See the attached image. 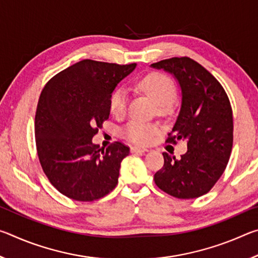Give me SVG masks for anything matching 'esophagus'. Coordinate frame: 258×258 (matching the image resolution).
I'll return each instance as SVG.
<instances>
[{
  "label": "esophagus",
  "mask_w": 258,
  "mask_h": 258,
  "mask_svg": "<svg viewBox=\"0 0 258 258\" xmlns=\"http://www.w3.org/2000/svg\"><path fill=\"white\" fill-rule=\"evenodd\" d=\"M149 149H148V148H142V147H132L131 148V151L132 152H146V151H148Z\"/></svg>",
  "instance_id": "1"
}]
</instances>
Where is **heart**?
<instances>
[{"mask_svg": "<svg viewBox=\"0 0 258 258\" xmlns=\"http://www.w3.org/2000/svg\"><path fill=\"white\" fill-rule=\"evenodd\" d=\"M135 87L145 92L148 97L154 100L155 103L160 106L161 109L169 106L176 98V87L173 81L164 74H150L142 80H140ZM128 102V93L124 87H118L113 91L109 106L110 110L115 116H123ZM158 126L154 124L142 123L139 120H132L126 124L121 134L125 139L130 140L139 145H148L158 133Z\"/></svg>", "mask_w": 258, "mask_h": 258, "instance_id": "1", "label": "heart"}]
</instances>
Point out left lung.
I'll return each mask as SVG.
<instances>
[{
	"label": "left lung",
	"mask_w": 258,
	"mask_h": 258,
	"mask_svg": "<svg viewBox=\"0 0 258 258\" xmlns=\"http://www.w3.org/2000/svg\"><path fill=\"white\" fill-rule=\"evenodd\" d=\"M172 74L181 89V108L167 142H186L187 151L176 159L163 152L164 166L155 174L157 186L180 199L198 198L223 174L233 143L232 108L218 81L187 56L152 63Z\"/></svg>",
	"instance_id": "left-lung-1"
}]
</instances>
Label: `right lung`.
Instances as JSON below:
<instances>
[{"instance_id":"add662e5","label":"right lung","mask_w":258,"mask_h":258,"mask_svg":"<svg viewBox=\"0 0 258 258\" xmlns=\"http://www.w3.org/2000/svg\"><path fill=\"white\" fill-rule=\"evenodd\" d=\"M137 63L82 60L46 83L35 115V139L45 175L60 194L77 202L104 197L118 183L130 148L113 142L99 149L92 138L109 118L110 97Z\"/></svg>"}]
</instances>
